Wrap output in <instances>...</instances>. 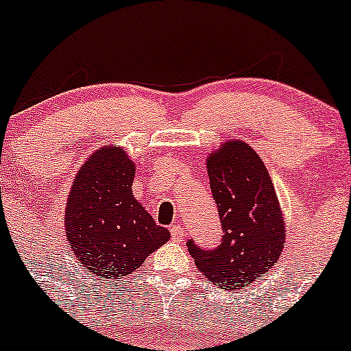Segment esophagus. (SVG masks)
Listing matches in <instances>:
<instances>
[{"instance_id": "esophagus-1", "label": "esophagus", "mask_w": 351, "mask_h": 351, "mask_svg": "<svg viewBox=\"0 0 351 351\" xmlns=\"http://www.w3.org/2000/svg\"><path fill=\"white\" fill-rule=\"evenodd\" d=\"M169 234H171V240L182 241V238L184 234V228L182 225H171V228H169Z\"/></svg>"}]
</instances>
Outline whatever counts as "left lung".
<instances>
[{"mask_svg":"<svg viewBox=\"0 0 351 351\" xmlns=\"http://www.w3.org/2000/svg\"><path fill=\"white\" fill-rule=\"evenodd\" d=\"M206 168L221 240L215 248L188 240V252L208 282L240 291L280 258L287 237L282 210L263 161L243 141L219 146Z\"/></svg>","mask_w":351,"mask_h":351,"instance_id":"left-lung-1","label":"left lung"}]
</instances>
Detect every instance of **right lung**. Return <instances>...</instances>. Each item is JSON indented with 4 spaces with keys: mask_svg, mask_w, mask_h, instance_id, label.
Listing matches in <instances>:
<instances>
[{
    "mask_svg": "<svg viewBox=\"0 0 351 351\" xmlns=\"http://www.w3.org/2000/svg\"><path fill=\"white\" fill-rule=\"evenodd\" d=\"M133 178L134 163L121 148H99L73 183L68 241L95 280L130 275L169 238L133 196Z\"/></svg>",
    "mask_w": 351,
    "mask_h": 351,
    "instance_id": "1",
    "label": "right lung"
}]
</instances>
